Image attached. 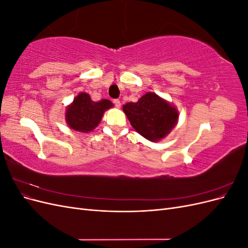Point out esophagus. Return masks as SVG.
Returning <instances> with one entry per match:
<instances>
[{"instance_id": "34e87169", "label": "esophagus", "mask_w": 248, "mask_h": 248, "mask_svg": "<svg viewBox=\"0 0 248 248\" xmlns=\"http://www.w3.org/2000/svg\"><path fill=\"white\" fill-rule=\"evenodd\" d=\"M114 104H115V107H116V108H121V101L118 100V99L114 100Z\"/></svg>"}]
</instances>
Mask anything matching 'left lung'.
Masks as SVG:
<instances>
[{"label":"left lung","instance_id":"1","mask_svg":"<svg viewBox=\"0 0 248 248\" xmlns=\"http://www.w3.org/2000/svg\"><path fill=\"white\" fill-rule=\"evenodd\" d=\"M123 111L136 131L153 142L169 136L179 120L177 108L154 92L124 104Z\"/></svg>","mask_w":248,"mask_h":248}]
</instances>
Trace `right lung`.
Wrapping results in <instances>:
<instances>
[{
    "instance_id": "add662e5",
    "label": "right lung",
    "mask_w": 248,
    "mask_h": 248,
    "mask_svg": "<svg viewBox=\"0 0 248 248\" xmlns=\"http://www.w3.org/2000/svg\"><path fill=\"white\" fill-rule=\"evenodd\" d=\"M111 108L114 104L108 99L93 101L88 93L80 92L66 108V123L76 131L91 132L100 123L104 111Z\"/></svg>"
}]
</instances>
